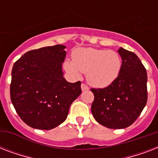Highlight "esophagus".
Listing matches in <instances>:
<instances>
[{
	"label": "esophagus",
	"instance_id": "1",
	"mask_svg": "<svg viewBox=\"0 0 158 158\" xmlns=\"http://www.w3.org/2000/svg\"><path fill=\"white\" fill-rule=\"evenodd\" d=\"M81 89H82V90H83V91H87V90H89V86L87 85V84H81Z\"/></svg>",
	"mask_w": 158,
	"mask_h": 158
}]
</instances>
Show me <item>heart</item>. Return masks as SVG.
I'll return each instance as SVG.
<instances>
[{"label": "heart", "instance_id": "heart-1", "mask_svg": "<svg viewBox=\"0 0 158 158\" xmlns=\"http://www.w3.org/2000/svg\"><path fill=\"white\" fill-rule=\"evenodd\" d=\"M72 60L64 62V69L76 78L80 72L85 73L88 82L97 88H105L112 84L122 66L120 54L106 49L78 48L72 53Z\"/></svg>", "mask_w": 158, "mask_h": 158}]
</instances>
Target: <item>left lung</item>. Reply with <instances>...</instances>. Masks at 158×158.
Listing matches in <instances>:
<instances>
[{
    "instance_id": "obj_1",
    "label": "left lung",
    "mask_w": 158,
    "mask_h": 158,
    "mask_svg": "<svg viewBox=\"0 0 158 158\" xmlns=\"http://www.w3.org/2000/svg\"><path fill=\"white\" fill-rule=\"evenodd\" d=\"M122 66L117 79L103 89H91V110L95 120L110 129L129 127L139 116L148 101L147 71L132 52L120 48Z\"/></svg>"
}]
</instances>
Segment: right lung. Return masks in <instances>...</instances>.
<instances>
[{"label": "right lung", "mask_w": 158, "mask_h": 158, "mask_svg": "<svg viewBox=\"0 0 158 158\" xmlns=\"http://www.w3.org/2000/svg\"><path fill=\"white\" fill-rule=\"evenodd\" d=\"M64 48L56 45L29 51L14 64L11 102L21 120L30 127L48 130L60 125L81 94V82L69 83L63 77Z\"/></svg>", "instance_id": "add662e5"}]
</instances>
